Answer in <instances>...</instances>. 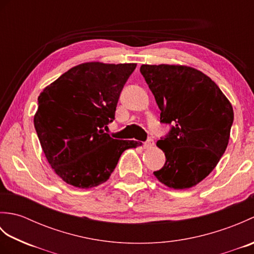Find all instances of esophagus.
Returning <instances> with one entry per match:
<instances>
[{"label": "esophagus", "mask_w": 254, "mask_h": 254, "mask_svg": "<svg viewBox=\"0 0 254 254\" xmlns=\"http://www.w3.org/2000/svg\"><path fill=\"white\" fill-rule=\"evenodd\" d=\"M143 146H144V148H152L154 146V141L152 138H148L147 141L144 143Z\"/></svg>", "instance_id": "esophagus-1"}]
</instances>
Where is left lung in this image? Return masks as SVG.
Instances as JSON below:
<instances>
[{
  "label": "left lung",
  "mask_w": 254,
  "mask_h": 254,
  "mask_svg": "<svg viewBox=\"0 0 254 254\" xmlns=\"http://www.w3.org/2000/svg\"><path fill=\"white\" fill-rule=\"evenodd\" d=\"M139 71L161 111L160 122L174 124L156 144L166 163L154 175L175 190L196 186L227 148L233 106L214 80L194 67L143 64Z\"/></svg>",
  "instance_id": "8db88e82"
}]
</instances>
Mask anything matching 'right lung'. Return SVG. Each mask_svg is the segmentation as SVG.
I'll return each instance as SVG.
<instances>
[{"label":"right lung","instance_id":"1","mask_svg":"<svg viewBox=\"0 0 254 254\" xmlns=\"http://www.w3.org/2000/svg\"><path fill=\"white\" fill-rule=\"evenodd\" d=\"M135 67V63L78 64L38 97V138L51 168L67 185L90 189L106 182L124 150L138 145L105 133Z\"/></svg>","mask_w":254,"mask_h":254}]
</instances>
